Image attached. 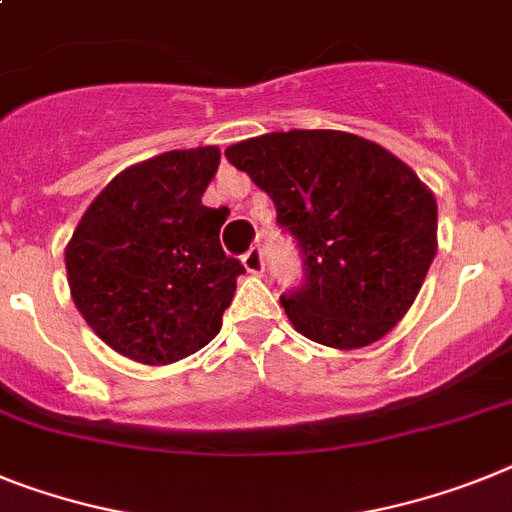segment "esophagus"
<instances>
[{
	"instance_id": "obj_1",
	"label": "esophagus",
	"mask_w": 512,
	"mask_h": 512,
	"mask_svg": "<svg viewBox=\"0 0 512 512\" xmlns=\"http://www.w3.org/2000/svg\"><path fill=\"white\" fill-rule=\"evenodd\" d=\"M242 265L247 273H252V276H263L265 270V260H263V249L260 247H252L247 252V255L242 257Z\"/></svg>"
}]
</instances>
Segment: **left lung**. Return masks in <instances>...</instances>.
<instances>
[{
  "instance_id": "obj_1",
  "label": "left lung",
  "mask_w": 512,
  "mask_h": 512,
  "mask_svg": "<svg viewBox=\"0 0 512 512\" xmlns=\"http://www.w3.org/2000/svg\"><path fill=\"white\" fill-rule=\"evenodd\" d=\"M226 158L276 203L304 286L281 304L309 341L362 349L403 320L437 255V200L411 166L341 130L268 132Z\"/></svg>"
}]
</instances>
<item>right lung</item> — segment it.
I'll return each mask as SVG.
<instances>
[{"instance_id":"right-lung-1","label":"right lung","mask_w":512,"mask_h":512,"mask_svg":"<svg viewBox=\"0 0 512 512\" xmlns=\"http://www.w3.org/2000/svg\"><path fill=\"white\" fill-rule=\"evenodd\" d=\"M218 145L132 163L83 213L64 249L77 312L109 349L161 367L218 336L244 268L226 257V210L203 205Z\"/></svg>"}]
</instances>
